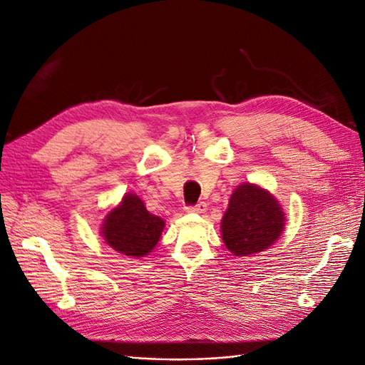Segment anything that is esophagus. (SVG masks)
Segmentation results:
<instances>
[{
	"mask_svg": "<svg viewBox=\"0 0 365 365\" xmlns=\"http://www.w3.org/2000/svg\"><path fill=\"white\" fill-rule=\"evenodd\" d=\"M206 207H207V206H206L205 201H200V203H197V205L185 206V210H187V212H197V214H201V212H205Z\"/></svg>",
	"mask_w": 365,
	"mask_h": 365,
	"instance_id": "34e87169",
	"label": "esophagus"
}]
</instances>
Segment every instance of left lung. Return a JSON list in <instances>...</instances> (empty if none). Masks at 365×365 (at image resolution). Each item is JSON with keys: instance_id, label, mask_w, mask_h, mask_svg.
I'll list each match as a JSON object with an SVG mask.
<instances>
[{"instance_id": "1", "label": "left lung", "mask_w": 365, "mask_h": 365, "mask_svg": "<svg viewBox=\"0 0 365 365\" xmlns=\"http://www.w3.org/2000/svg\"><path fill=\"white\" fill-rule=\"evenodd\" d=\"M284 228V212L269 192L255 184L234 190L222 220L226 248L236 256H251L274 244Z\"/></svg>"}]
</instances>
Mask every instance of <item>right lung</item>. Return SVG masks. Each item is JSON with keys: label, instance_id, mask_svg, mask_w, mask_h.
<instances>
[{"label": "right lung", "instance_id": "add662e5", "mask_svg": "<svg viewBox=\"0 0 365 365\" xmlns=\"http://www.w3.org/2000/svg\"><path fill=\"white\" fill-rule=\"evenodd\" d=\"M164 226V220L151 215L139 197L128 193L121 205L106 215L101 232L108 245L118 253L142 257L156 247Z\"/></svg>", "mask_w": 365, "mask_h": 365}]
</instances>
